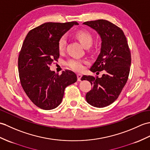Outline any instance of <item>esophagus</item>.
I'll return each instance as SVG.
<instances>
[{"label": "esophagus", "instance_id": "esophagus-1", "mask_svg": "<svg viewBox=\"0 0 150 150\" xmlns=\"http://www.w3.org/2000/svg\"><path fill=\"white\" fill-rule=\"evenodd\" d=\"M76 76H77L78 81H81V78H82V74H78L77 75H76Z\"/></svg>", "mask_w": 150, "mask_h": 150}]
</instances>
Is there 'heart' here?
Returning <instances> with one entry per match:
<instances>
[{
	"instance_id": "obj_1",
	"label": "heart",
	"mask_w": 150,
	"mask_h": 150,
	"mask_svg": "<svg viewBox=\"0 0 150 150\" xmlns=\"http://www.w3.org/2000/svg\"><path fill=\"white\" fill-rule=\"evenodd\" d=\"M75 37L81 43V44L86 48L91 46L93 42V36L91 34L86 30H80L75 33ZM67 45V38L65 36H62L58 41V50L60 52L64 51ZM67 64L71 69L76 71H82L84 67L83 62L81 59H71L69 60Z\"/></svg>"
}]
</instances>
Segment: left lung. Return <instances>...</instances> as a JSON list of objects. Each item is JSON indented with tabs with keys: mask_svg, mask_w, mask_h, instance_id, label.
<instances>
[{
	"mask_svg": "<svg viewBox=\"0 0 150 150\" xmlns=\"http://www.w3.org/2000/svg\"><path fill=\"white\" fill-rule=\"evenodd\" d=\"M83 24L95 29L102 40L100 53L90 70H105L102 77L83 75L93 88L87 93V102L95 107H105L116 100L129 75L131 54L127 38L120 27L105 20L86 22Z\"/></svg>",
	"mask_w": 150,
	"mask_h": 150,
	"instance_id": "obj_1",
	"label": "left lung"
}]
</instances>
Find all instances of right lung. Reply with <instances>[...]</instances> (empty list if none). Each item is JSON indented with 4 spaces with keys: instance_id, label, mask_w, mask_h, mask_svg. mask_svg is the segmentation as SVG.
<instances>
[{
    "instance_id": "1",
    "label": "right lung",
    "mask_w": 150,
    "mask_h": 150,
    "mask_svg": "<svg viewBox=\"0 0 150 150\" xmlns=\"http://www.w3.org/2000/svg\"><path fill=\"white\" fill-rule=\"evenodd\" d=\"M76 22H47L30 30L20 52L18 66L21 85L32 102L40 109L51 110L60 105L64 89L77 81L74 72L61 75L50 69L59 57L58 41Z\"/></svg>"
}]
</instances>
